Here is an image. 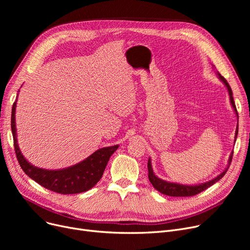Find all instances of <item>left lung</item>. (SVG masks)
Returning <instances> with one entry per match:
<instances>
[{
    "mask_svg": "<svg viewBox=\"0 0 250 250\" xmlns=\"http://www.w3.org/2000/svg\"><path fill=\"white\" fill-rule=\"evenodd\" d=\"M218 76L220 78V80L225 84V86L227 87L228 89V92H229V96H230V101H231V104L232 106L235 110V113L236 115L238 116V112H237V109H236V106H235V103H234V99H233V96H232V90H231V87L229 86L228 82L226 79L221 76V74L218 73ZM237 134H238V127L236 128V132H235V139L237 138ZM232 157H233V152L232 154L230 155L229 157V161H228V166L227 168L223 171L221 174H219L217 177H215L214 179L209 180L208 182H205V183H202V185H198V186H186V185H179V183H174V182H169V181H165L163 179H160L157 177L154 172H153V168H152V165H151V159L148 160V177H149V180L150 182L152 183V186L154 187V188H156L158 191H160L161 193L163 194H166V195H169V196H192V195H195L198 194L200 192H202L203 190L207 189L208 188H209L211 186H213L214 183H216L217 181H219L223 176L225 175V173L227 172V170L231 164V161H232Z\"/></svg>",
    "mask_w": 250,
    "mask_h": 250,
    "instance_id": "obj_1",
    "label": "left lung"
}]
</instances>
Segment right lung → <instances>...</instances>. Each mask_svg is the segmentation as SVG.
<instances>
[{
	"instance_id": "right-lung-1",
	"label": "right lung",
	"mask_w": 250,
	"mask_h": 250,
	"mask_svg": "<svg viewBox=\"0 0 250 250\" xmlns=\"http://www.w3.org/2000/svg\"><path fill=\"white\" fill-rule=\"evenodd\" d=\"M16 102L17 99L12 107L11 128L17 160L23 171L38 185L61 194L80 193L93 188L102 177L110 156L117 150L118 145L99 149L82 162L61 170L34 167L24 158L18 147L15 125Z\"/></svg>"
}]
</instances>
